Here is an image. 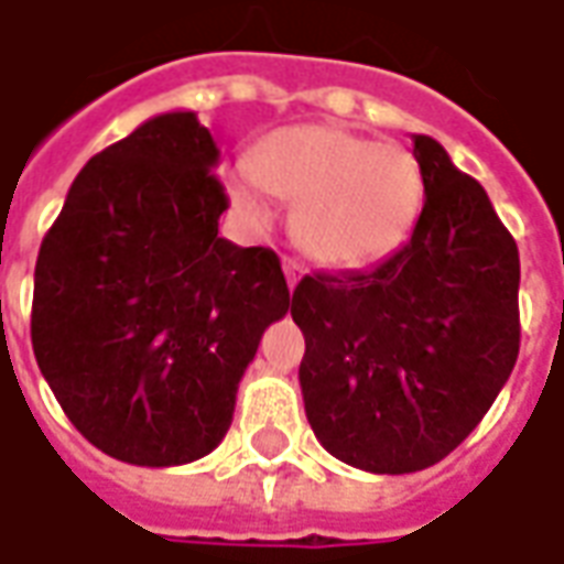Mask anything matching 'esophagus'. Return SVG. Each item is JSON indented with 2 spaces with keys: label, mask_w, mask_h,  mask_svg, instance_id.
I'll return each instance as SVG.
<instances>
[{
  "label": "esophagus",
  "mask_w": 564,
  "mask_h": 564,
  "mask_svg": "<svg viewBox=\"0 0 564 564\" xmlns=\"http://www.w3.org/2000/svg\"><path fill=\"white\" fill-rule=\"evenodd\" d=\"M282 272H285L289 289H294V285L301 282V275H304V267H301L297 260H292V257H285V260H282Z\"/></svg>",
  "instance_id": "esophagus-1"
}]
</instances>
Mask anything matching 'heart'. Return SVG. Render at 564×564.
<instances>
[{"label": "heart", "mask_w": 564, "mask_h": 564, "mask_svg": "<svg viewBox=\"0 0 564 564\" xmlns=\"http://www.w3.org/2000/svg\"><path fill=\"white\" fill-rule=\"evenodd\" d=\"M226 194L250 226L272 219L270 194L294 200V241L316 263L358 270L404 245L423 209L414 153L341 124L270 131L226 169Z\"/></svg>", "instance_id": "obj_1"}]
</instances>
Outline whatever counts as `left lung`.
I'll return each mask as SVG.
<instances>
[{"label": "left lung", "instance_id": "8db88e82", "mask_svg": "<svg viewBox=\"0 0 564 564\" xmlns=\"http://www.w3.org/2000/svg\"><path fill=\"white\" fill-rule=\"evenodd\" d=\"M414 160L426 200L411 241L367 272L304 275L292 294L307 421L370 474H414L465 443L521 341L509 228L443 143L414 134Z\"/></svg>", "mask_w": 564, "mask_h": 564}]
</instances>
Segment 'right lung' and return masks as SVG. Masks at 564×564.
Listing matches in <instances>:
<instances>
[{
	"mask_svg": "<svg viewBox=\"0 0 564 564\" xmlns=\"http://www.w3.org/2000/svg\"><path fill=\"white\" fill-rule=\"evenodd\" d=\"M219 147L163 112L80 169L33 270L31 341L99 452L141 467L209 455L263 329L289 314L270 248L219 238Z\"/></svg>",
	"mask_w": 564,
	"mask_h": 564,
	"instance_id": "add662e5",
	"label": "right lung"
}]
</instances>
